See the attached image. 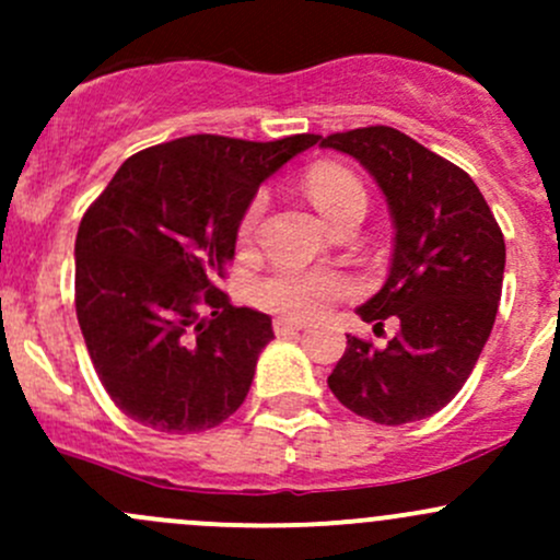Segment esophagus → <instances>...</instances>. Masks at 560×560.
I'll return each instance as SVG.
<instances>
[{
	"label": "esophagus",
	"mask_w": 560,
	"mask_h": 560,
	"mask_svg": "<svg viewBox=\"0 0 560 560\" xmlns=\"http://www.w3.org/2000/svg\"><path fill=\"white\" fill-rule=\"evenodd\" d=\"M303 330V322L290 319V316H276L273 319V332L276 336H290V332Z\"/></svg>",
	"instance_id": "34e87169"
}]
</instances>
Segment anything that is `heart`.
I'll return each instance as SVG.
<instances>
[{"mask_svg":"<svg viewBox=\"0 0 560 560\" xmlns=\"http://www.w3.org/2000/svg\"><path fill=\"white\" fill-rule=\"evenodd\" d=\"M306 195L312 197L316 211L325 217L327 224L352 211H365V186L347 167L322 162L306 173ZM265 211V197L257 195L246 206L238 224V241L248 244L257 233V224ZM354 284L347 273L330 268H276L268 276L248 287V298L262 312H273L290 319H308L325 312L330 303L352 295Z\"/></svg>","mask_w":560,"mask_h":560,"instance_id":"1","label":"heart"}]
</instances>
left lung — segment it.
Instances as JSON below:
<instances>
[{"mask_svg":"<svg viewBox=\"0 0 560 560\" xmlns=\"http://www.w3.org/2000/svg\"><path fill=\"white\" fill-rule=\"evenodd\" d=\"M376 178L395 224L393 265L358 314L387 316L400 330L387 347L347 336L327 387L354 415L380 425L425 420L450 404L493 330L504 281V233L471 175L393 127L322 138Z\"/></svg>","mask_w":560,"mask_h":560,"instance_id":"obj_1","label":"left lung"}]
</instances>
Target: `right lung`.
I'll list each match as a JSON object with an SVG mask.
<instances>
[{
  "label": "right lung",
  "mask_w": 560,
  "mask_h": 560,
  "mask_svg": "<svg viewBox=\"0 0 560 560\" xmlns=\"http://www.w3.org/2000/svg\"><path fill=\"white\" fill-rule=\"evenodd\" d=\"M319 135L254 143L189 135L129 156L75 238V312L113 404L145 428L197 433L244 404L270 316L217 287L259 184Z\"/></svg>",
  "instance_id": "1"
}]
</instances>
